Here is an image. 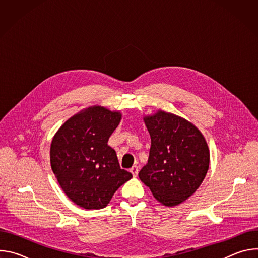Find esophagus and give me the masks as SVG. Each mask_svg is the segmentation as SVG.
Masks as SVG:
<instances>
[{"instance_id": "34e87169", "label": "esophagus", "mask_w": 258, "mask_h": 258, "mask_svg": "<svg viewBox=\"0 0 258 258\" xmlns=\"http://www.w3.org/2000/svg\"><path fill=\"white\" fill-rule=\"evenodd\" d=\"M131 172L133 173L134 176H137L138 175V172H139V168L137 165H134L132 168H131Z\"/></svg>"}]
</instances>
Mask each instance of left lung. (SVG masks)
<instances>
[{"instance_id": "1", "label": "left lung", "mask_w": 258, "mask_h": 258, "mask_svg": "<svg viewBox=\"0 0 258 258\" xmlns=\"http://www.w3.org/2000/svg\"><path fill=\"white\" fill-rule=\"evenodd\" d=\"M144 120L151 147L139 177L160 203L175 206L203 181L209 167L207 143L195 125L177 115L158 111Z\"/></svg>"}]
</instances>
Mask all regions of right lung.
<instances>
[{"instance_id":"add662e5","label":"right lung","mask_w":258,"mask_h":258,"mask_svg":"<svg viewBox=\"0 0 258 258\" xmlns=\"http://www.w3.org/2000/svg\"><path fill=\"white\" fill-rule=\"evenodd\" d=\"M120 119L119 112L90 107L69 118L52 141V170L68 198L83 208H104L133 177L108 145Z\"/></svg>"}]
</instances>
